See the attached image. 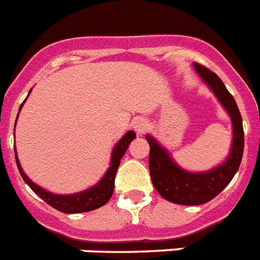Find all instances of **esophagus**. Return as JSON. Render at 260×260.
Here are the masks:
<instances>
[{
    "label": "esophagus",
    "instance_id": "34e87169",
    "mask_svg": "<svg viewBox=\"0 0 260 260\" xmlns=\"http://www.w3.org/2000/svg\"><path fill=\"white\" fill-rule=\"evenodd\" d=\"M133 128H134L135 133H137L138 135L144 134L147 128H148V121L144 119L143 117H139V118L135 119L134 123H133Z\"/></svg>",
    "mask_w": 260,
    "mask_h": 260
}]
</instances>
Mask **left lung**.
<instances>
[{
	"mask_svg": "<svg viewBox=\"0 0 260 260\" xmlns=\"http://www.w3.org/2000/svg\"><path fill=\"white\" fill-rule=\"evenodd\" d=\"M194 68L199 77L212 89L224 109L228 112L233 127V141L231 153L222 164L211 171L191 173L178 167L164 147L157 143L155 138L147 135L146 139L150 144L148 167L155 189L164 199L182 206H198L207 203L216 195H219L238 171L245 146L242 117L234 98L213 71L197 62H194Z\"/></svg>",
	"mask_w": 260,
	"mask_h": 260,
	"instance_id": "left-lung-1",
	"label": "left lung"
}]
</instances>
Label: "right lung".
<instances>
[{"label":"right lung","instance_id":"right-lung-1","mask_svg":"<svg viewBox=\"0 0 260 260\" xmlns=\"http://www.w3.org/2000/svg\"><path fill=\"white\" fill-rule=\"evenodd\" d=\"M31 92V89H29ZM28 92V95H29ZM26 102V99H24ZM24 102L22 103V105L24 104ZM22 105H20L19 110L22 109ZM19 114V113H18ZM18 118V116H17ZM17 123V121H15ZM137 137L134 132H127L122 138L121 141L116 144L113 152H112V158H110V167L107 171L105 176L103 177L102 180L99 181L98 185L89 187V189L84 190V191L77 192V194H70V195H57L53 194V192L47 191L43 187L38 186L36 183L32 182L28 177L26 176V173L23 172L22 167L19 164V160H18L17 151H15V160H17L18 169H19V173L22 176L23 181L27 183V185L31 187V190L35 194H38L45 203H48L49 206H52L53 208L61 211L63 213H79V212H88V211L96 210V208L102 207L104 204L108 203V201L110 199L112 194H113L114 190V180H116V173L117 169L119 167V162H121V158L125 155L126 150L128 148V144L130 142L134 141V138Z\"/></svg>","mask_w":260,"mask_h":260}]
</instances>
